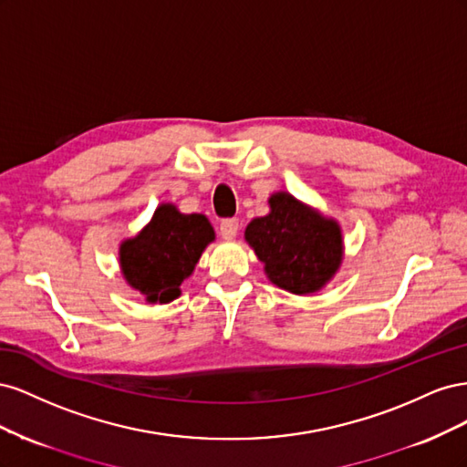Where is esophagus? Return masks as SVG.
Returning a JSON list of instances; mask_svg holds the SVG:
<instances>
[{
    "label": "esophagus",
    "instance_id": "esophagus-1",
    "mask_svg": "<svg viewBox=\"0 0 467 467\" xmlns=\"http://www.w3.org/2000/svg\"><path fill=\"white\" fill-rule=\"evenodd\" d=\"M237 230H239V220L235 218H228L220 223V235L223 239H228V242L237 235Z\"/></svg>",
    "mask_w": 467,
    "mask_h": 467
}]
</instances>
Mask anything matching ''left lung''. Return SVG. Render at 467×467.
I'll list each match as a JSON object with an SVG mask.
<instances>
[{
    "label": "left lung",
    "instance_id": "obj_1",
    "mask_svg": "<svg viewBox=\"0 0 467 467\" xmlns=\"http://www.w3.org/2000/svg\"><path fill=\"white\" fill-rule=\"evenodd\" d=\"M268 208L245 228V242L265 265L266 278L298 296L327 286L345 257L338 222L286 191L268 196Z\"/></svg>",
    "mask_w": 467,
    "mask_h": 467
}]
</instances>
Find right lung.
<instances>
[{
	"mask_svg": "<svg viewBox=\"0 0 467 467\" xmlns=\"http://www.w3.org/2000/svg\"><path fill=\"white\" fill-rule=\"evenodd\" d=\"M214 239L204 214H182L175 204L161 202L142 230L120 242V273L148 304H169Z\"/></svg>",
	"mask_w": 467,
	"mask_h": 467,
	"instance_id": "right-lung-1",
	"label": "right lung"
}]
</instances>
